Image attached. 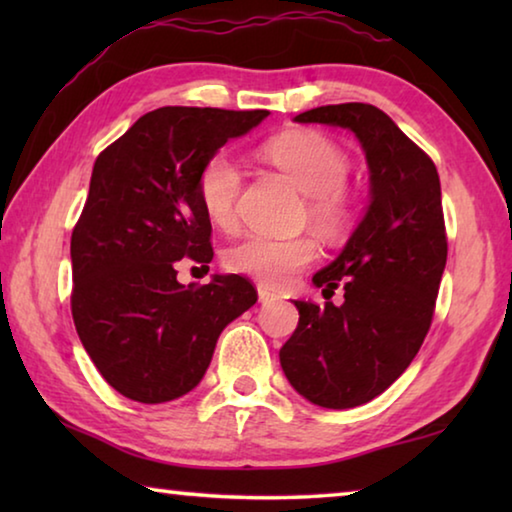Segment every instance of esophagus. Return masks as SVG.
Here are the masks:
<instances>
[{
	"label": "esophagus",
	"instance_id": "obj_1",
	"mask_svg": "<svg viewBox=\"0 0 512 512\" xmlns=\"http://www.w3.org/2000/svg\"><path fill=\"white\" fill-rule=\"evenodd\" d=\"M257 296H259V302H262V305H268V302L277 300V293L271 291L268 287H262V284L257 287Z\"/></svg>",
	"mask_w": 512,
	"mask_h": 512
}]
</instances>
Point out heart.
<instances>
[{
	"label": "heart",
	"instance_id": "obj_1",
	"mask_svg": "<svg viewBox=\"0 0 512 512\" xmlns=\"http://www.w3.org/2000/svg\"><path fill=\"white\" fill-rule=\"evenodd\" d=\"M262 155L280 169L302 194L309 196V216L327 232H339L350 216L345 180L350 173L348 155L329 137L296 131L273 137L262 146ZM198 201L216 228L235 225L241 171L225 153H216L198 173ZM318 246L309 237L246 235L225 250L223 262L230 271L253 277L264 287H282L311 264Z\"/></svg>",
	"mask_w": 512,
	"mask_h": 512
}]
</instances>
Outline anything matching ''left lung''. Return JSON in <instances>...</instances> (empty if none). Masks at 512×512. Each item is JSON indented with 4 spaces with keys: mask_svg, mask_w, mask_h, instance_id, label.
Instances as JSON below:
<instances>
[{
    "mask_svg": "<svg viewBox=\"0 0 512 512\" xmlns=\"http://www.w3.org/2000/svg\"><path fill=\"white\" fill-rule=\"evenodd\" d=\"M354 133L370 171L368 205L336 259L311 277L343 305L293 300L300 320L282 345L289 384L323 409H354L409 368L429 332L447 237L436 164L370 103L320 106L293 117Z\"/></svg>",
    "mask_w": 512,
    "mask_h": 512,
    "instance_id": "obj_1",
    "label": "left lung"
}]
</instances>
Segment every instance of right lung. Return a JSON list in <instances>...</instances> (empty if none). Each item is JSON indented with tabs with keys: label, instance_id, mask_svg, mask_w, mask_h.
Segmentation results:
<instances>
[{
	"label": "right lung",
	"instance_id": "add662e5",
	"mask_svg": "<svg viewBox=\"0 0 512 512\" xmlns=\"http://www.w3.org/2000/svg\"><path fill=\"white\" fill-rule=\"evenodd\" d=\"M268 110L164 106L94 162L72 232V316L101 377L128 400L162 404L198 386L216 341L257 302L246 277L180 284L176 262H212L198 173Z\"/></svg>",
	"mask_w": 512,
	"mask_h": 512
}]
</instances>
